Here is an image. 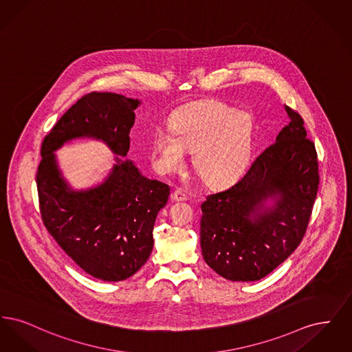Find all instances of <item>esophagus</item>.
Masks as SVG:
<instances>
[{
  "instance_id": "1",
  "label": "esophagus",
  "mask_w": 352,
  "mask_h": 352,
  "mask_svg": "<svg viewBox=\"0 0 352 352\" xmlns=\"http://www.w3.org/2000/svg\"><path fill=\"white\" fill-rule=\"evenodd\" d=\"M171 199L175 201H184L188 199V197H187V194L184 192V190L177 188L175 191H173V194H171Z\"/></svg>"
}]
</instances>
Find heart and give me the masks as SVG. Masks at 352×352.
I'll return each mask as SVG.
<instances>
[{"mask_svg": "<svg viewBox=\"0 0 352 352\" xmlns=\"http://www.w3.org/2000/svg\"><path fill=\"white\" fill-rule=\"evenodd\" d=\"M170 129L158 131L151 142L162 171H181L186 151H194L192 165L201 181L223 186L234 181L251 160V116L220 101H199L175 111Z\"/></svg>", "mask_w": 352, "mask_h": 352, "instance_id": "b5f03b06", "label": "heart"}]
</instances>
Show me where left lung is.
Masks as SVG:
<instances>
[{"instance_id": "1", "label": "left lung", "mask_w": 352, "mask_h": 352, "mask_svg": "<svg viewBox=\"0 0 352 352\" xmlns=\"http://www.w3.org/2000/svg\"><path fill=\"white\" fill-rule=\"evenodd\" d=\"M289 124L234 186L201 203V247L207 265L231 281H257L296 251L318 191L317 151L301 116ZM270 199L274 206L265 203Z\"/></svg>"}]
</instances>
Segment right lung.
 Masks as SVG:
<instances>
[{
	"label": "right lung",
	"instance_id": "right-lung-1",
	"mask_svg": "<svg viewBox=\"0 0 352 352\" xmlns=\"http://www.w3.org/2000/svg\"><path fill=\"white\" fill-rule=\"evenodd\" d=\"M138 105L140 101L112 92L87 94L42 142L36 188L43 224L85 273L102 281L126 280L146 263L154 221L168 203L170 188L144 177L132 161L116 157L102 184L74 191L63 179L54 151L74 138L92 137L125 157Z\"/></svg>",
	"mask_w": 352,
	"mask_h": 352
}]
</instances>
